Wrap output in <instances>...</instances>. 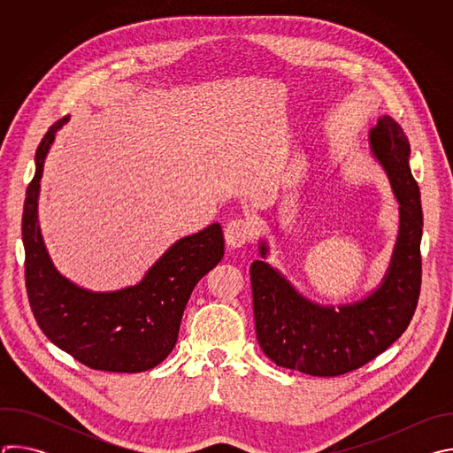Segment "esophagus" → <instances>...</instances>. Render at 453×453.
<instances>
[{
	"label": "esophagus",
	"instance_id": "obj_1",
	"mask_svg": "<svg viewBox=\"0 0 453 453\" xmlns=\"http://www.w3.org/2000/svg\"><path fill=\"white\" fill-rule=\"evenodd\" d=\"M250 234H252V226L249 220H243V219H236V220H231L226 229H224V236H226V243L233 249H238V247H243L249 240H250Z\"/></svg>",
	"mask_w": 453,
	"mask_h": 453
}]
</instances>
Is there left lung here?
<instances>
[{
	"label": "left lung",
	"mask_w": 453,
	"mask_h": 453,
	"mask_svg": "<svg viewBox=\"0 0 453 453\" xmlns=\"http://www.w3.org/2000/svg\"><path fill=\"white\" fill-rule=\"evenodd\" d=\"M376 161L400 203V231L381 285L360 301L317 304L264 260L250 265L256 337L281 367L311 376H339L367 364L402 337L416 311L421 288L423 211L419 188L409 166L411 145L391 118L369 131ZM269 245L260 242L265 257Z\"/></svg>",
	"instance_id": "left-lung-1"
}]
</instances>
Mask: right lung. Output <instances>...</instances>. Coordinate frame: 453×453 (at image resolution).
Here are the masks:
<instances>
[{
  "label": "right lung",
  "instance_id": "add662e5",
  "mask_svg": "<svg viewBox=\"0 0 453 453\" xmlns=\"http://www.w3.org/2000/svg\"><path fill=\"white\" fill-rule=\"evenodd\" d=\"M55 121L35 152V175L23 208L25 281L30 308L42 334L81 364L109 372H142L173 349L186 303L203 276L224 256L220 224L177 240L133 287L114 292L86 290L64 278L44 247L37 204Z\"/></svg>",
  "mask_w": 453,
  "mask_h": 453
}]
</instances>
